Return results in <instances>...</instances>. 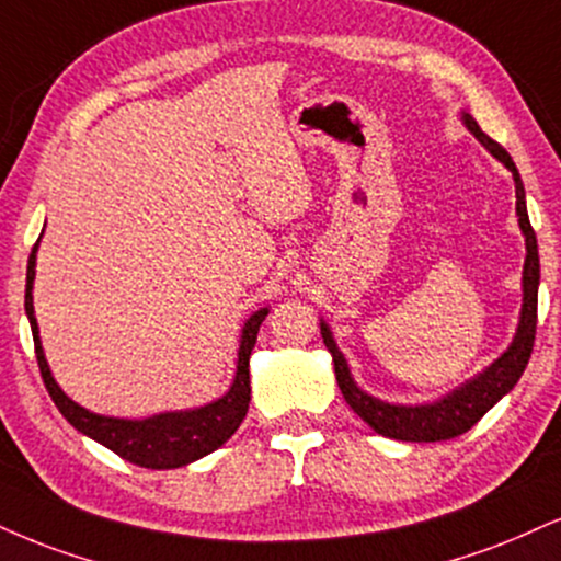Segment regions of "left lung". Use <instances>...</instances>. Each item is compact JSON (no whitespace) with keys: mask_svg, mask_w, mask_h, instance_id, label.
Segmentation results:
<instances>
[{"mask_svg":"<svg viewBox=\"0 0 561 561\" xmlns=\"http://www.w3.org/2000/svg\"><path fill=\"white\" fill-rule=\"evenodd\" d=\"M468 129L479 137V140L486 145L492 153L500 158V161L513 171L515 179V197H517V218H520V228L525 233V267H523V312H520V324H517L515 341L504 354L496 358V362L489 366L483 375L471 379L468 385H462L460 390H455L453 396L437 400L432 405H390L382 403V400L366 396L364 390H358L354 379H351L348 364L337 345L330 335L328 324H320L322 341L328 345V351L333 354L335 364V379L337 387H341L345 403H348L354 411L362 416L366 424L375 428L377 434L390 439H403V442H442L453 439L466 434L476 421H479L483 413L492 408L502 396H507L510 390L517 385V379L528 366L530 351H534L536 341V322H538V278H541V265H538V241L536 231L528 220V207H525V190L520 182V174H517L513 158H510L507 150L502 148L500 142L492 140L479 122L473 119L471 114H462Z\"/></svg>","mask_w":561,"mask_h":561,"instance_id":"8db88e82","label":"left lung"}]
</instances>
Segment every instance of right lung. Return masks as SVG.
Instances as JSON below:
<instances>
[{"instance_id":"1","label":"right lung","mask_w":561,"mask_h":561,"mask_svg":"<svg viewBox=\"0 0 561 561\" xmlns=\"http://www.w3.org/2000/svg\"><path fill=\"white\" fill-rule=\"evenodd\" d=\"M36 247H33L31 257H27V275H25V314L31 320L33 345H36V358L41 377L51 396L54 405L59 408L61 416L72 424L78 432L88 434L90 439L101 442L119 458L135 462L140 468H153V471H165V468H182L186 462H195L205 458L207 453L218 449L224 442L237 432L241 421L247 416L249 396V354H252L254 343H257V330L262 320L267 317V309H260L249 317L244 330H241L239 345V364L237 377H233L231 390L216 403L197 408V411L182 413H161V416L145 419V421H124V419H106L99 413H90L85 408L72 403L61 387L54 382L51 371L44 358L38 337V322L33 314V278H36Z\"/></svg>"}]
</instances>
